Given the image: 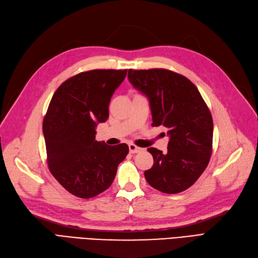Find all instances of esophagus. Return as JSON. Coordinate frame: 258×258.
<instances>
[{"instance_id":"obj_1","label":"esophagus","mask_w":258,"mask_h":258,"mask_svg":"<svg viewBox=\"0 0 258 258\" xmlns=\"http://www.w3.org/2000/svg\"><path fill=\"white\" fill-rule=\"evenodd\" d=\"M129 151H130L131 154H137V153L142 152L143 148L139 147V146H137V145H135V144H129Z\"/></svg>"}]
</instances>
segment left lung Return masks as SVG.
Masks as SVG:
<instances>
[{
  "instance_id": "obj_1",
  "label": "left lung",
  "mask_w": 258,
  "mask_h": 258,
  "mask_svg": "<svg viewBox=\"0 0 258 258\" xmlns=\"http://www.w3.org/2000/svg\"><path fill=\"white\" fill-rule=\"evenodd\" d=\"M128 80L150 103L152 126L169 130L166 153L147 148L154 165L144 176L155 189L177 194L206 170L212 154L213 120L199 90L185 76L165 69L129 70Z\"/></svg>"
}]
</instances>
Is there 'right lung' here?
<instances>
[{"mask_svg": "<svg viewBox=\"0 0 258 258\" xmlns=\"http://www.w3.org/2000/svg\"><path fill=\"white\" fill-rule=\"evenodd\" d=\"M127 70H92L60 85L43 121L51 174L72 195L92 198L113 183L127 144L107 146L96 140L98 123L108 118V104Z\"/></svg>", "mask_w": 258, "mask_h": 258, "instance_id": "obj_1", "label": "right lung"}]
</instances>
